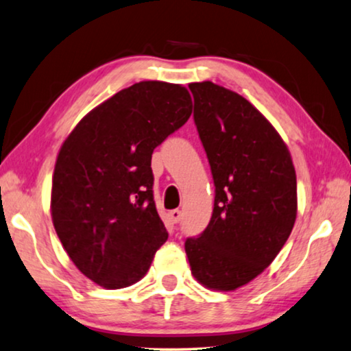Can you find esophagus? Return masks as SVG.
<instances>
[{
	"instance_id": "1",
	"label": "esophagus",
	"mask_w": 351,
	"mask_h": 351,
	"mask_svg": "<svg viewBox=\"0 0 351 351\" xmlns=\"http://www.w3.org/2000/svg\"><path fill=\"white\" fill-rule=\"evenodd\" d=\"M169 217H170L171 223H178V222H180V219H181V211H180V209H173V211L169 213Z\"/></svg>"
}]
</instances>
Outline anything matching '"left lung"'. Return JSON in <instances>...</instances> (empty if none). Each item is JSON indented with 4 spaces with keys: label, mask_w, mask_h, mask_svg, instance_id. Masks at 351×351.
Wrapping results in <instances>:
<instances>
[{
    "label": "left lung",
    "mask_w": 351,
    "mask_h": 351,
    "mask_svg": "<svg viewBox=\"0 0 351 351\" xmlns=\"http://www.w3.org/2000/svg\"><path fill=\"white\" fill-rule=\"evenodd\" d=\"M189 88L216 197L206 230L184 247L202 285L233 291L263 273L290 237L295 167L279 132L247 99L213 82Z\"/></svg>",
    "instance_id": "8db88e82"
}]
</instances>
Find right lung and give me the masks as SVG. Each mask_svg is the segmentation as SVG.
I'll list each match as a JSON object with an SVG mask.
<instances>
[{
    "label": "right lung",
    "instance_id": "obj_1",
    "mask_svg": "<svg viewBox=\"0 0 351 351\" xmlns=\"http://www.w3.org/2000/svg\"><path fill=\"white\" fill-rule=\"evenodd\" d=\"M191 113L182 85L138 82L93 108L61 145L51 221L94 284L117 290L138 282L169 238L153 197L151 156Z\"/></svg>",
    "mask_w": 351,
    "mask_h": 351
}]
</instances>
